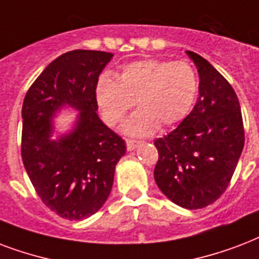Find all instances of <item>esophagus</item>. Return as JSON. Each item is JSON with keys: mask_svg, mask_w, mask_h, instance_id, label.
Returning a JSON list of instances; mask_svg holds the SVG:
<instances>
[{"mask_svg": "<svg viewBox=\"0 0 259 259\" xmlns=\"http://www.w3.org/2000/svg\"><path fill=\"white\" fill-rule=\"evenodd\" d=\"M140 144H141V141H136V140H126V147H127V151H134Z\"/></svg>", "mask_w": 259, "mask_h": 259, "instance_id": "34e87169", "label": "esophagus"}]
</instances>
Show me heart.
<instances>
[{"label": "heart", "instance_id": "heart-1", "mask_svg": "<svg viewBox=\"0 0 259 259\" xmlns=\"http://www.w3.org/2000/svg\"><path fill=\"white\" fill-rule=\"evenodd\" d=\"M198 92L194 69L185 61L147 58L125 65L115 77L103 74L95 85V100L104 122L115 127L137 103L125 123L126 134L144 137L157 126L168 127L190 112Z\"/></svg>", "mask_w": 259, "mask_h": 259}]
</instances>
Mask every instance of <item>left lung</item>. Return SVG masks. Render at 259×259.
Masks as SVG:
<instances>
[{
	"mask_svg": "<svg viewBox=\"0 0 259 259\" xmlns=\"http://www.w3.org/2000/svg\"><path fill=\"white\" fill-rule=\"evenodd\" d=\"M200 76L194 108L155 147V181L174 204L201 209L226 191L244 145L238 96L226 78L201 55L186 51Z\"/></svg>",
	"mask_w": 259,
	"mask_h": 259,
	"instance_id": "8db88e82",
	"label": "left lung"
}]
</instances>
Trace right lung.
I'll use <instances>...</instances> for the list:
<instances>
[{"label":"right lung","mask_w":259,"mask_h":259,"mask_svg":"<svg viewBox=\"0 0 259 259\" xmlns=\"http://www.w3.org/2000/svg\"><path fill=\"white\" fill-rule=\"evenodd\" d=\"M111 53L73 50L59 55L29 87L21 116V157L43 204L68 220L103 206L126 145L96 114L95 85ZM65 105L79 111L73 129L53 140L52 118Z\"/></svg>","instance_id":"right-lung-1"}]
</instances>
